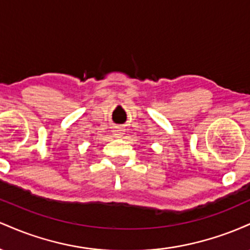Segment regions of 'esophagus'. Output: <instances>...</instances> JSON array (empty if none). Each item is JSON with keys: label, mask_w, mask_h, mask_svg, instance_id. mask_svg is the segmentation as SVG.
Listing matches in <instances>:
<instances>
[{"label": "esophagus", "mask_w": 250, "mask_h": 250, "mask_svg": "<svg viewBox=\"0 0 250 250\" xmlns=\"http://www.w3.org/2000/svg\"><path fill=\"white\" fill-rule=\"evenodd\" d=\"M113 133H114V136H115V137H121L122 135H123V131H122V129H121V128H116V129H114Z\"/></svg>", "instance_id": "1"}]
</instances>
